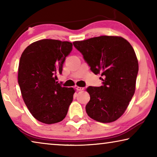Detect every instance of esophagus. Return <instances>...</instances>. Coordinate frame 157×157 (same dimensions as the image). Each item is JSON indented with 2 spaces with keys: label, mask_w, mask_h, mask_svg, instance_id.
Listing matches in <instances>:
<instances>
[{
  "label": "esophagus",
  "mask_w": 157,
  "mask_h": 157,
  "mask_svg": "<svg viewBox=\"0 0 157 157\" xmlns=\"http://www.w3.org/2000/svg\"><path fill=\"white\" fill-rule=\"evenodd\" d=\"M75 89H76L77 91H83V90H84L83 87H79V86H76Z\"/></svg>",
  "instance_id": "obj_1"
}]
</instances>
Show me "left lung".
<instances>
[{
    "instance_id": "8db88e82",
    "label": "left lung",
    "mask_w": 157,
    "mask_h": 157,
    "mask_svg": "<svg viewBox=\"0 0 157 157\" xmlns=\"http://www.w3.org/2000/svg\"><path fill=\"white\" fill-rule=\"evenodd\" d=\"M95 75L101 73L103 85L89 86L88 116L100 123L116 121L127 109L136 89L139 63L128 41L121 36H100L74 41Z\"/></svg>"
}]
</instances>
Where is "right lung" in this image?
Segmentation results:
<instances>
[{
  "instance_id": "right-lung-1",
  "label": "right lung",
  "mask_w": 157,
  "mask_h": 157,
  "mask_svg": "<svg viewBox=\"0 0 157 157\" xmlns=\"http://www.w3.org/2000/svg\"><path fill=\"white\" fill-rule=\"evenodd\" d=\"M72 43L55 39L34 42L23 52L18 82L25 105L37 121L45 124L62 121L67 114L75 90L61 86L56 74H62Z\"/></svg>"
}]
</instances>
